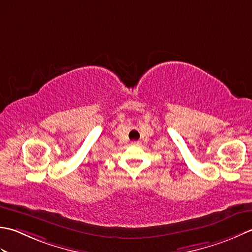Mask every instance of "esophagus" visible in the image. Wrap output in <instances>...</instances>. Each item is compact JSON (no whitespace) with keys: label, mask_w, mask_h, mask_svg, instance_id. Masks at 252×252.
I'll return each mask as SVG.
<instances>
[{"label":"esophagus","mask_w":252,"mask_h":252,"mask_svg":"<svg viewBox=\"0 0 252 252\" xmlns=\"http://www.w3.org/2000/svg\"><path fill=\"white\" fill-rule=\"evenodd\" d=\"M139 145V142L138 141H131V146H138Z\"/></svg>","instance_id":"obj_1"}]
</instances>
